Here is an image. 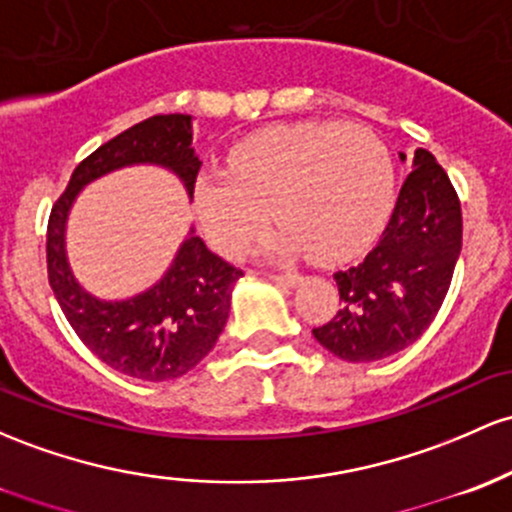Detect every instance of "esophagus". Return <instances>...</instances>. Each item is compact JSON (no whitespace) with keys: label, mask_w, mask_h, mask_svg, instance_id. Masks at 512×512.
<instances>
[{"label":"esophagus","mask_w":512,"mask_h":512,"mask_svg":"<svg viewBox=\"0 0 512 512\" xmlns=\"http://www.w3.org/2000/svg\"><path fill=\"white\" fill-rule=\"evenodd\" d=\"M269 282H277L284 286H299L301 284V274H267Z\"/></svg>","instance_id":"34e87169"}]
</instances>
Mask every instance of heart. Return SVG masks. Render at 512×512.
I'll list each match as a JSON object with an SVG mask.
<instances>
[{"mask_svg": "<svg viewBox=\"0 0 512 512\" xmlns=\"http://www.w3.org/2000/svg\"><path fill=\"white\" fill-rule=\"evenodd\" d=\"M396 167L389 145L364 126L303 121L240 140L228 172H204L194 211L206 240L238 257L272 218L286 228L260 250L274 260L311 255L333 265L350 260L379 235L389 216Z\"/></svg>", "mask_w": 512, "mask_h": 512, "instance_id": "1", "label": "heart"}]
</instances>
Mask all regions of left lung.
Instances as JSON below:
<instances>
[{"mask_svg": "<svg viewBox=\"0 0 512 512\" xmlns=\"http://www.w3.org/2000/svg\"><path fill=\"white\" fill-rule=\"evenodd\" d=\"M459 252V196L435 155L418 148L379 243L359 265L333 274L342 306L313 335L345 362L406 350L440 311Z\"/></svg>", "mask_w": 512, "mask_h": 512, "instance_id": "1", "label": "left lung"}]
</instances>
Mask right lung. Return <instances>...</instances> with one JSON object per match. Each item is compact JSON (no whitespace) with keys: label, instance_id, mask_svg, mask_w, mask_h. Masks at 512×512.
Returning a JSON list of instances; mask_svg holds the SVG:
<instances>
[{"label":"right lung","instance_id":"obj_1","mask_svg":"<svg viewBox=\"0 0 512 512\" xmlns=\"http://www.w3.org/2000/svg\"><path fill=\"white\" fill-rule=\"evenodd\" d=\"M128 165L167 167L194 196L201 162L192 148V116H150L75 167L48 218V282L67 323L101 362L133 379L170 381L194 369L213 350L226 328L233 286L243 272L213 255L192 230L165 277L148 291L126 301L87 294L67 265V216L82 187Z\"/></svg>","mask_w":512,"mask_h":512}]
</instances>
